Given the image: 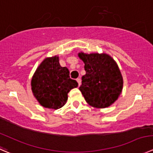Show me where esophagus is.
<instances>
[{"label":"esophagus","mask_w":153,"mask_h":153,"mask_svg":"<svg viewBox=\"0 0 153 153\" xmlns=\"http://www.w3.org/2000/svg\"><path fill=\"white\" fill-rule=\"evenodd\" d=\"M76 81H77V82H78L79 86L80 85H81V79H80V78H77Z\"/></svg>","instance_id":"34e87169"}]
</instances>
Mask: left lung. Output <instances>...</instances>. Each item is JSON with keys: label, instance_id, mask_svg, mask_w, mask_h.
I'll list each match as a JSON object with an SVG mask.
<instances>
[{"label": "left lung", "instance_id": "8db88e82", "mask_svg": "<svg viewBox=\"0 0 153 153\" xmlns=\"http://www.w3.org/2000/svg\"><path fill=\"white\" fill-rule=\"evenodd\" d=\"M84 62L85 75L79 88L86 102L96 108H105L121 94L123 77L114 60L107 54L79 53Z\"/></svg>", "mask_w": 153, "mask_h": 153}]
</instances>
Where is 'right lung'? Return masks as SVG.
Segmentation results:
<instances>
[{"label": "right lung", "instance_id": "add662e5", "mask_svg": "<svg viewBox=\"0 0 153 153\" xmlns=\"http://www.w3.org/2000/svg\"><path fill=\"white\" fill-rule=\"evenodd\" d=\"M69 74L67 68L60 65L56 56L45 59L41 63L32 79L31 86L42 106L57 109L65 104L68 92L78 86Z\"/></svg>", "mask_w": 153, "mask_h": 153}]
</instances>
